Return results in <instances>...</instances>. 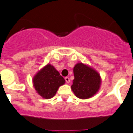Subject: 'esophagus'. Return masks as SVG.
<instances>
[{"label": "esophagus", "mask_w": 133, "mask_h": 133, "mask_svg": "<svg viewBox=\"0 0 133 133\" xmlns=\"http://www.w3.org/2000/svg\"><path fill=\"white\" fill-rule=\"evenodd\" d=\"M65 82H66L67 84H69L70 82V80L68 77H65Z\"/></svg>", "instance_id": "34e87169"}]
</instances>
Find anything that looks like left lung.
<instances>
[{"mask_svg":"<svg viewBox=\"0 0 133 133\" xmlns=\"http://www.w3.org/2000/svg\"><path fill=\"white\" fill-rule=\"evenodd\" d=\"M73 71L74 79L71 89L77 97L89 99L97 93L101 87V78L97 70L79 62L74 67Z\"/></svg>","mask_w":133,"mask_h":133,"instance_id":"8db88e82","label":"left lung"}]
</instances>
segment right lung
<instances>
[{
    "mask_svg": "<svg viewBox=\"0 0 133 133\" xmlns=\"http://www.w3.org/2000/svg\"><path fill=\"white\" fill-rule=\"evenodd\" d=\"M32 82L38 94L49 99L55 95L58 89L65 83V80L53 65L48 63L34 75Z\"/></svg>",
    "mask_w": 133,
    "mask_h": 133,
    "instance_id": "1",
    "label": "right lung"
}]
</instances>
